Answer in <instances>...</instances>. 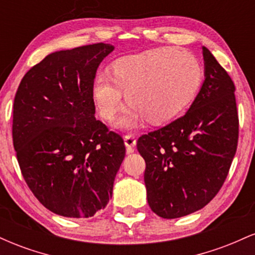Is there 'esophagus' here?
I'll return each mask as SVG.
<instances>
[{
	"label": "esophagus",
	"mask_w": 255,
	"mask_h": 255,
	"mask_svg": "<svg viewBox=\"0 0 255 255\" xmlns=\"http://www.w3.org/2000/svg\"><path fill=\"white\" fill-rule=\"evenodd\" d=\"M124 140H125L126 147H127V153H131L134 150V147H135V145H136L135 137H134L133 135H125Z\"/></svg>",
	"instance_id": "1"
}]
</instances>
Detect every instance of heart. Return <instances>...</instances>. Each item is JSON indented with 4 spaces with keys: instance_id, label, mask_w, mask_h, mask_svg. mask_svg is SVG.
Here are the masks:
<instances>
[{
    "instance_id": "heart-1",
    "label": "heart",
    "mask_w": 255,
    "mask_h": 255,
    "mask_svg": "<svg viewBox=\"0 0 255 255\" xmlns=\"http://www.w3.org/2000/svg\"><path fill=\"white\" fill-rule=\"evenodd\" d=\"M203 79V68L189 51L172 46L152 49L118 58L110 72H98L92 83V99L98 114L110 121L121 104V93L129 108L115 126L131 129L139 120L150 125L171 121L194 98Z\"/></svg>"
}]
</instances>
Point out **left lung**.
I'll return each mask as SVG.
<instances>
[{
	"label": "left lung",
	"instance_id": "1",
	"mask_svg": "<svg viewBox=\"0 0 255 255\" xmlns=\"http://www.w3.org/2000/svg\"><path fill=\"white\" fill-rule=\"evenodd\" d=\"M204 81L182 118L139 137L147 203L162 218L206 206L223 186L239 139L235 86L203 46Z\"/></svg>",
	"mask_w": 255,
	"mask_h": 255
}]
</instances>
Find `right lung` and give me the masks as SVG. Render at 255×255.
Segmentation results:
<instances>
[{"instance_id":"1","label":"right lung","mask_w":255,"mask_h":255,"mask_svg":"<svg viewBox=\"0 0 255 255\" xmlns=\"http://www.w3.org/2000/svg\"><path fill=\"white\" fill-rule=\"evenodd\" d=\"M115 46L55 51L25 74L14 98L13 142L22 176L51 212L89 218L104 210L126 154L96 120L92 83Z\"/></svg>"}]
</instances>
